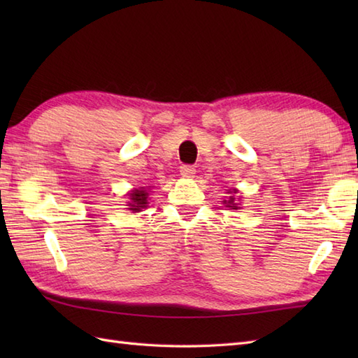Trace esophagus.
<instances>
[{
    "label": "esophagus",
    "mask_w": 358,
    "mask_h": 358,
    "mask_svg": "<svg viewBox=\"0 0 358 358\" xmlns=\"http://www.w3.org/2000/svg\"><path fill=\"white\" fill-rule=\"evenodd\" d=\"M180 173L186 178H192L194 173H195V167L191 166V164H183L180 167Z\"/></svg>",
    "instance_id": "1"
}]
</instances>
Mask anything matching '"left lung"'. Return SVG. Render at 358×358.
<instances>
[{
    "mask_svg": "<svg viewBox=\"0 0 358 358\" xmlns=\"http://www.w3.org/2000/svg\"><path fill=\"white\" fill-rule=\"evenodd\" d=\"M224 203H226V200H224ZM226 206H229V208H232V209H238V208H237V204H235V199H234V196H231V199L227 200V204H226Z\"/></svg>",
    "mask_w": 358,
    "mask_h": 358,
    "instance_id": "obj_1",
    "label": "left lung"
}]
</instances>
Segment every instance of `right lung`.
<instances>
[{"mask_svg":"<svg viewBox=\"0 0 358 358\" xmlns=\"http://www.w3.org/2000/svg\"><path fill=\"white\" fill-rule=\"evenodd\" d=\"M148 192L146 189H135V191H132L131 194H129V196H131V203H129V209L134 210V212H140V209L146 208L148 204Z\"/></svg>","mask_w":358,"mask_h":358,"instance_id":"1","label":"right lung"}]
</instances>
